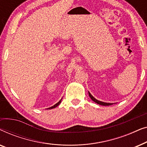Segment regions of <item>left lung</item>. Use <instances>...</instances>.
I'll use <instances>...</instances> for the list:
<instances>
[{
	"mask_svg": "<svg viewBox=\"0 0 147 147\" xmlns=\"http://www.w3.org/2000/svg\"><path fill=\"white\" fill-rule=\"evenodd\" d=\"M88 94H89V96L90 97V98H91V99L93 100L94 102H96V103H97L98 104H100V105H102V106H110V105H112V104H114V103H107V102H104L100 101V100H98L97 99H96V98H94V96H92V94H90L89 92H88Z\"/></svg>",
	"mask_w": 147,
	"mask_h": 147,
	"instance_id": "1",
	"label": "left lung"
}]
</instances>
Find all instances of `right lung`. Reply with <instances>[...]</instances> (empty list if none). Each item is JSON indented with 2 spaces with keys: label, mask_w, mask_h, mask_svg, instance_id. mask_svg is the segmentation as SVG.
Returning <instances> with one entry per match:
<instances>
[{
  "label": "right lung",
  "mask_w": 147,
  "mask_h": 147,
  "mask_svg": "<svg viewBox=\"0 0 147 147\" xmlns=\"http://www.w3.org/2000/svg\"><path fill=\"white\" fill-rule=\"evenodd\" d=\"M61 100H62V98H61V100H59V102H57V104H55V105H53V106H51V107H49V108H47V109H52V108H56V107H57V106H59V104H60V103H61Z\"/></svg>",
  "instance_id": "obj_1"
}]
</instances>
